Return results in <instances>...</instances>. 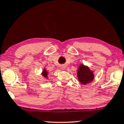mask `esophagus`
Instances as JSON below:
<instances>
[{"instance_id": "esophagus-1", "label": "esophagus", "mask_w": 124, "mask_h": 124, "mask_svg": "<svg viewBox=\"0 0 124 124\" xmlns=\"http://www.w3.org/2000/svg\"><path fill=\"white\" fill-rule=\"evenodd\" d=\"M61 69H63V70H64L65 69V67L64 66H61Z\"/></svg>"}]
</instances>
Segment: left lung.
Here are the masks:
<instances>
[{
  "label": "left lung",
  "instance_id": "1",
  "mask_svg": "<svg viewBox=\"0 0 124 124\" xmlns=\"http://www.w3.org/2000/svg\"><path fill=\"white\" fill-rule=\"evenodd\" d=\"M94 71L91 70L88 66L80 64L77 69V77L80 84L86 85L91 83L94 79Z\"/></svg>",
  "mask_w": 124,
  "mask_h": 124
}]
</instances>
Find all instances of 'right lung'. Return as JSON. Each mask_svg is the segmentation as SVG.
<instances>
[{
	"label": "right lung",
	"instance_id": "right-lung-1",
	"mask_svg": "<svg viewBox=\"0 0 124 124\" xmlns=\"http://www.w3.org/2000/svg\"><path fill=\"white\" fill-rule=\"evenodd\" d=\"M48 73L47 70H46V68L43 69L42 72H41V75L43 76V77H44L45 79H47L48 78Z\"/></svg>",
	"mask_w": 124,
	"mask_h": 124
}]
</instances>
